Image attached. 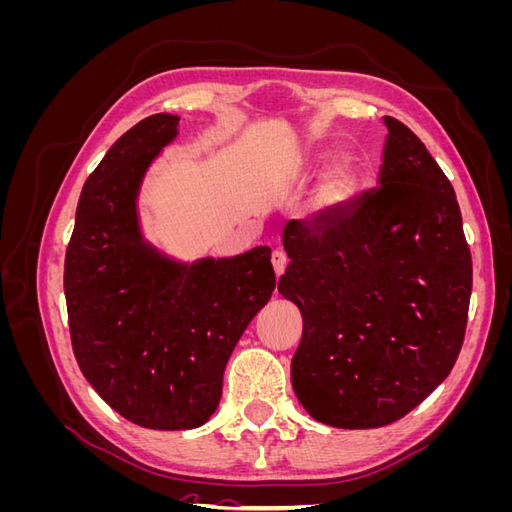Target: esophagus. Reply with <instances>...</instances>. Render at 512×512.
Listing matches in <instances>:
<instances>
[{
  "instance_id": "1",
  "label": "esophagus",
  "mask_w": 512,
  "mask_h": 512,
  "mask_svg": "<svg viewBox=\"0 0 512 512\" xmlns=\"http://www.w3.org/2000/svg\"><path fill=\"white\" fill-rule=\"evenodd\" d=\"M271 262H273V271H275V275L280 277V275L286 271L288 256H286L282 250H275V252L271 254Z\"/></svg>"
}]
</instances>
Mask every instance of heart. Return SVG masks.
<instances>
[{
    "label": "heart",
    "instance_id": "heart-1",
    "mask_svg": "<svg viewBox=\"0 0 512 512\" xmlns=\"http://www.w3.org/2000/svg\"><path fill=\"white\" fill-rule=\"evenodd\" d=\"M312 168V166H305ZM356 188V177L352 173L350 166H337L331 173L322 179L318 185L316 196H314V211L322 218H331L337 211H342L346 207L348 200L352 198Z\"/></svg>",
    "mask_w": 512,
    "mask_h": 512
}]
</instances>
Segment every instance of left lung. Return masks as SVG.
Returning a JSON list of instances; mask_svg holds the SVG:
<instances>
[{
    "mask_svg": "<svg viewBox=\"0 0 512 512\" xmlns=\"http://www.w3.org/2000/svg\"><path fill=\"white\" fill-rule=\"evenodd\" d=\"M384 126L378 188L282 232L277 290L303 316L292 389L339 429L414 410L451 374L468 322L472 256L453 185L410 128Z\"/></svg>",
    "mask_w": 512,
    "mask_h": 512,
    "instance_id": "8db88e82",
    "label": "left lung"
}]
</instances>
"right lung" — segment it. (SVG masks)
<instances>
[{
	"mask_svg": "<svg viewBox=\"0 0 512 512\" xmlns=\"http://www.w3.org/2000/svg\"><path fill=\"white\" fill-rule=\"evenodd\" d=\"M177 126V115H151L106 151L83 185L64 265L83 376L130 423L164 431L209 421L232 350L275 290L267 245L181 262L145 239L138 194Z\"/></svg>",
	"mask_w": 512,
	"mask_h": 512,
	"instance_id": "right-lung-1",
	"label": "right lung"
}]
</instances>
